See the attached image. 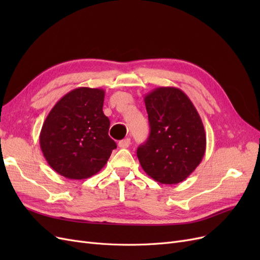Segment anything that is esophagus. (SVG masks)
I'll return each instance as SVG.
<instances>
[{"instance_id": "34e87169", "label": "esophagus", "mask_w": 260, "mask_h": 260, "mask_svg": "<svg viewBox=\"0 0 260 260\" xmlns=\"http://www.w3.org/2000/svg\"><path fill=\"white\" fill-rule=\"evenodd\" d=\"M130 144H131L130 139H124V140H121V141H119V142H118V146L121 147V148H127V147L130 146Z\"/></svg>"}]
</instances>
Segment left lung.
Wrapping results in <instances>:
<instances>
[{
  "label": "left lung",
  "mask_w": 260,
  "mask_h": 260,
  "mask_svg": "<svg viewBox=\"0 0 260 260\" xmlns=\"http://www.w3.org/2000/svg\"><path fill=\"white\" fill-rule=\"evenodd\" d=\"M144 102L151 132L137 151L141 167L159 183L182 182L206 151L201 117L186 94L174 86L156 88Z\"/></svg>",
  "instance_id": "left-lung-1"
}]
</instances>
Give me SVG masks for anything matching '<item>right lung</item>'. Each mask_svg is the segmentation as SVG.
<instances>
[{"label": "right lung", "instance_id": "add662e5", "mask_svg": "<svg viewBox=\"0 0 260 260\" xmlns=\"http://www.w3.org/2000/svg\"><path fill=\"white\" fill-rule=\"evenodd\" d=\"M104 96L103 89L77 88L45 118L40 147L58 175L74 180L90 178L105 166L117 147L108 136L111 122L103 113Z\"/></svg>", "mask_w": 260, "mask_h": 260}]
</instances>
